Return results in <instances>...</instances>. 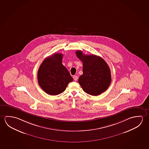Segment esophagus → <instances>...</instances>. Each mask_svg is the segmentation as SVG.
I'll return each instance as SVG.
<instances>
[{
  "label": "esophagus",
  "mask_w": 149,
  "mask_h": 149,
  "mask_svg": "<svg viewBox=\"0 0 149 149\" xmlns=\"http://www.w3.org/2000/svg\"><path fill=\"white\" fill-rule=\"evenodd\" d=\"M73 78L74 80L75 81H77L78 80V77L77 76H74Z\"/></svg>",
  "instance_id": "34e87169"
}]
</instances>
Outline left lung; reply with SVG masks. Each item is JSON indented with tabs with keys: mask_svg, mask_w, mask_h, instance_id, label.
I'll list each match as a JSON object with an SVG mask.
<instances>
[{
	"mask_svg": "<svg viewBox=\"0 0 149 149\" xmlns=\"http://www.w3.org/2000/svg\"><path fill=\"white\" fill-rule=\"evenodd\" d=\"M76 54L83 62V75L78 83L86 93L98 95L104 92L111 82L110 68L103 59L95 55H85L81 50Z\"/></svg>",
	"mask_w": 149,
	"mask_h": 149,
	"instance_id": "8db88e82",
	"label": "left lung"
}]
</instances>
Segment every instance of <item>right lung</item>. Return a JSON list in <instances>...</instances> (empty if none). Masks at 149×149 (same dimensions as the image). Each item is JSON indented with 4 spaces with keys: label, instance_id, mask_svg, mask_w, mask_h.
Segmentation results:
<instances>
[{
    "label": "right lung",
    "instance_id": "obj_1",
    "mask_svg": "<svg viewBox=\"0 0 149 149\" xmlns=\"http://www.w3.org/2000/svg\"><path fill=\"white\" fill-rule=\"evenodd\" d=\"M63 54H54L44 60L37 73L38 82L45 93L58 95L73 81L67 68L62 63Z\"/></svg>",
    "mask_w": 149,
    "mask_h": 149
}]
</instances>
